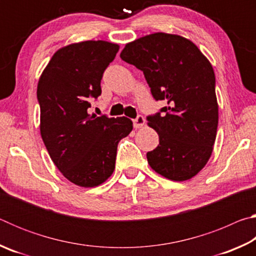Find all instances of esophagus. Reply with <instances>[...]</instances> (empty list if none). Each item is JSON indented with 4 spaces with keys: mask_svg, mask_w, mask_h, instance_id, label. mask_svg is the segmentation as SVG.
<instances>
[{
    "mask_svg": "<svg viewBox=\"0 0 256 256\" xmlns=\"http://www.w3.org/2000/svg\"><path fill=\"white\" fill-rule=\"evenodd\" d=\"M144 123H146V120H144V118L142 115H138L136 118L133 120V126L136 128H142L144 125Z\"/></svg>",
    "mask_w": 256,
    "mask_h": 256,
    "instance_id": "1",
    "label": "esophagus"
}]
</instances>
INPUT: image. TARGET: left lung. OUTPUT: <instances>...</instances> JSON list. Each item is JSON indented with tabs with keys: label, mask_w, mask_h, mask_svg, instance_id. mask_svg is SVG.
Listing matches in <instances>:
<instances>
[{
	"label": "left lung",
	"mask_w": 256,
	"mask_h": 256,
	"mask_svg": "<svg viewBox=\"0 0 256 256\" xmlns=\"http://www.w3.org/2000/svg\"><path fill=\"white\" fill-rule=\"evenodd\" d=\"M120 58L144 72L156 100L166 107L148 116L159 136L146 154L152 170L176 182L190 180L210 159L218 128L214 68L198 46L180 34L154 32L125 45Z\"/></svg>",
	"instance_id": "left-lung-1"
}]
</instances>
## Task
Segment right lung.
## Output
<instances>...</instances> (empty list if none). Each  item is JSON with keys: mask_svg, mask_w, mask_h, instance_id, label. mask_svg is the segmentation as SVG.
<instances>
[{"mask_svg": "<svg viewBox=\"0 0 256 256\" xmlns=\"http://www.w3.org/2000/svg\"><path fill=\"white\" fill-rule=\"evenodd\" d=\"M120 46L105 40L74 42L55 52L37 86L40 136L58 170L71 183L94 188L115 170L118 144L132 120L88 114L102 94V73Z\"/></svg>", "mask_w": 256, "mask_h": 256, "instance_id": "add662e5", "label": "right lung"}]
</instances>
